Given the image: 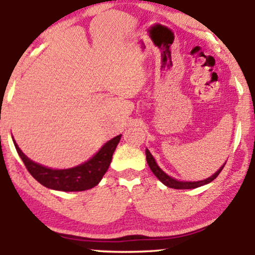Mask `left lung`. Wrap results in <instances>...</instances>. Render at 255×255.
<instances>
[{
	"instance_id": "obj_1",
	"label": "left lung",
	"mask_w": 255,
	"mask_h": 255,
	"mask_svg": "<svg viewBox=\"0 0 255 255\" xmlns=\"http://www.w3.org/2000/svg\"><path fill=\"white\" fill-rule=\"evenodd\" d=\"M146 160H147V164L150 166V169L153 172L154 175H156V177L158 180L160 181L162 183H164L166 187H170V188H174V189H192V188H198V187L200 186H204V184H207L210 182H212L213 180H215L216 177L218 176L219 172L223 170L225 163L223 165L221 166V168L218 169L217 171L215 172V174L212 175L211 177L206 178V180H203V181H193V182H188V181H177L176 178L169 176V175H166L164 171L162 170V169L158 166V164L156 163V160H154V158L152 154L150 153V151L146 148Z\"/></svg>"
}]
</instances>
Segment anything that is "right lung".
<instances>
[{"mask_svg": "<svg viewBox=\"0 0 255 255\" xmlns=\"http://www.w3.org/2000/svg\"><path fill=\"white\" fill-rule=\"evenodd\" d=\"M120 139H121V134L104 144L103 147L87 162L69 169H51L34 163L22 153L19 146L16 145L15 140L13 141L26 169L40 184L55 191L81 192L93 188L99 183L109 168L114 151Z\"/></svg>", "mask_w": 255, "mask_h": 255, "instance_id": "add662e5", "label": "right lung"}]
</instances>
